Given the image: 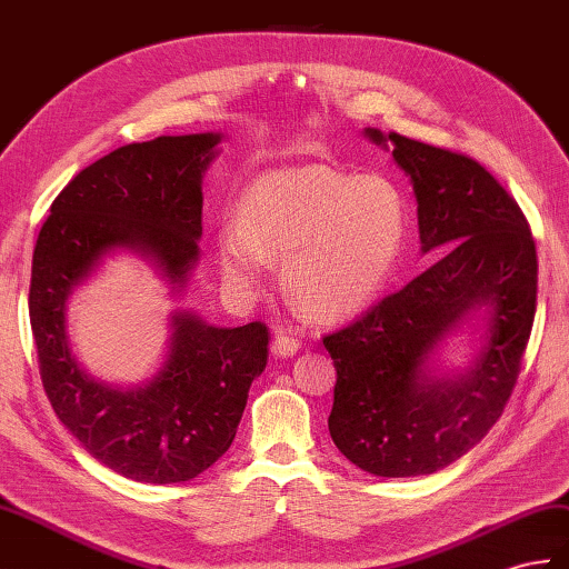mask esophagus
<instances>
[{"mask_svg": "<svg viewBox=\"0 0 569 569\" xmlns=\"http://www.w3.org/2000/svg\"><path fill=\"white\" fill-rule=\"evenodd\" d=\"M300 349V339L293 335H276L271 341V351L273 356H293Z\"/></svg>", "mask_w": 569, "mask_h": 569, "instance_id": "1", "label": "esophagus"}]
</instances>
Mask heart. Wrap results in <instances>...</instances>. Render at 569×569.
<instances>
[{
  "mask_svg": "<svg viewBox=\"0 0 569 569\" xmlns=\"http://www.w3.org/2000/svg\"><path fill=\"white\" fill-rule=\"evenodd\" d=\"M407 206L395 183L329 167L259 177L242 220L218 232V261L232 286L252 288L284 257L283 281L312 315L335 320L368 306L402 254Z\"/></svg>",
  "mask_w": 569,
  "mask_h": 569,
  "instance_id": "obj_1",
  "label": "heart"
}]
</instances>
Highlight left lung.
<instances>
[{"mask_svg": "<svg viewBox=\"0 0 569 569\" xmlns=\"http://www.w3.org/2000/svg\"><path fill=\"white\" fill-rule=\"evenodd\" d=\"M366 136L412 181L421 252L446 249L425 273L325 335L337 386L329 433L353 466L380 478L431 475L466 456L505 412L531 337L536 242L511 193L472 157L405 138ZM491 315L486 345L463 377L428 361L472 309Z\"/></svg>", "mask_w": 569, "mask_h": 569, "instance_id": "1", "label": "left lung"}]
</instances>
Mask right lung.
<instances>
[{
    "label": "right lung",
    "mask_w": 569,
    "mask_h": 569,
    "mask_svg": "<svg viewBox=\"0 0 569 569\" xmlns=\"http://www.w3.org/2000/svg\"><path fill=\"white\" fill-rule=\"evenodd\" d=\"M218 133L162 136L79 171L38 232L29 312L38 366L58 419L99 463L136 482H187L228 451L252 380L267 368L269 329L171 315L162 371L136 390L87 376L70 349L72 290L113 249H130L181 290L198 261L201 179Z\"/></svg>",
    "instance_id": "right-lung-1"
}]
</instances>
